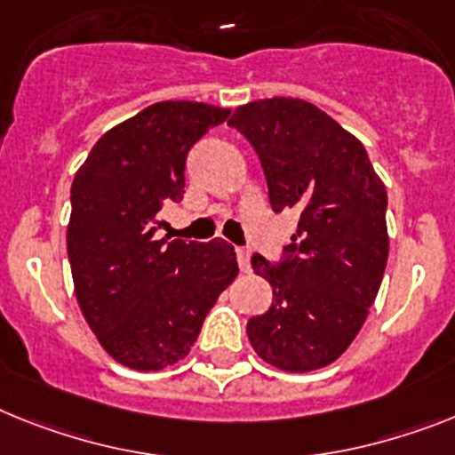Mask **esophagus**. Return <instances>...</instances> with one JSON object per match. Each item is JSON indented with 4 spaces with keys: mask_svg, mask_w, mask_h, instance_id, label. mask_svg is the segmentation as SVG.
Wrapping results in <instances>:
<instances>
[{
    "mask_svg": "<svg viewBox=\"0 0 455 455\" xmlns=\"http://www.w3.org/2000/svg\"><path fill=\"white\" fill-rule=\"evenodd\" d=\"M235 257H238L240 270H243V273H250V268H251V263H250L251 251L247 250V247H238V250H235Z\"/></svg>",
    "mask_w": 455,
    "mask_h": 455,
    "instance_id": "obj_1",
    "label": "esophagus"
}]
</instances>
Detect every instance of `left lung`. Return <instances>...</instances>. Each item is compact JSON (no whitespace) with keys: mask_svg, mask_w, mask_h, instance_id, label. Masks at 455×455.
<instances>
[{"mask_svg":"<svg viewBox=\"0 0 455 455\" xmlns=\"http://www.w3.org/2000/svg\"><path fill=\"white\" fill-rule=\"evenodd\" d=\"M228 124L257 150L275 212H299L280 261L251 257L254 273L273 286V305L247 322V338L275 368H323L354 342L379 291L387 187L363 143L310 101H251Z\"/></svg>","mask_w":455,"mask_h":455,"instance_id":"left-lung-1","label":"left lung"}]
</instances>
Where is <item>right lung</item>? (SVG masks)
I'll list each match as a JSON object with an SVG mask.
<instances>
[{"instance_id":"obj_1","label":"right lung","mask_w":455,"mask_h":455,"mask_svg":"<svg viewBox=\"0 0 455 455\" xmlns=\"http://www.w3.org/2000/svg\"><path fill=\"white\" fill-rule=\"evenodd\" d=\"M228 108L159 101L106 132L71 185L67 250L76 299L110 356L150 372L178 363L238 275L227 240H156L159 212L180 204L185 162Z\"/></svg>"}]
</instances>
